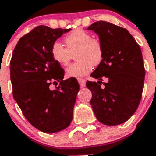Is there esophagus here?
<instances>
[{"mask_svg": "<svg viewBox=\"0 0 156 156\" xmlns=\"http://www.w3.org/2000/svg\"><path fill=\"white\" fill-rule=\"evenodd\" d=\"M78 82H79L80 87H82V88L84 87L85 83H86V81H85L84 79H81V78H79V79H78Z\"/></svg>", "mask_w": 156, "mask_h": 156, "instance_id": "obj_1", "label": "esophagus"}]
</instances>
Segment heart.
Wrapping results in <instances>:
<instances>
[{
    "instance_id": "obj_1",
    "label": "heart",
    "mask_w": 156,
    "mask_h": 156,
    "mask_svg": "<svg viewBox=\"0 0 156 156\" xmlns=\"http://www.w3.org/2000/svg\"><path fill=\"white\" fill-rule=\"evenodd\" d=\"M65 48L58 42L54 43L51 54L53 60L60 66H67L76 53V62L73 63L66 69L68 77L80 78L87 75L94 66L100 65L104 57V49L101 41L91 38L87 31L77 29L65 37Z\"/></svg>"
}]
</instances>
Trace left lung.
<instances>
[{
  "instance_id": "left-lung-1",
  "label": "left lung",
  "mask_w": 156,
  "mask_h": 156,
  "mask_svg": "<svg viewBox=\"0 0 156 156\" xmlns=\"http://www.w3.org/2000/svg\"><path fill=\"white\" fill-rule=\"evenodd\" d=\"M87 30L98 35L104 49L102 62L90 76L108 80L103 87L101 81L87 82L90 105L100 122L121 124L133 115L141 99L145 70L140 46L126 29L108 22H96Z\"/></svg>"
}]
</instances>
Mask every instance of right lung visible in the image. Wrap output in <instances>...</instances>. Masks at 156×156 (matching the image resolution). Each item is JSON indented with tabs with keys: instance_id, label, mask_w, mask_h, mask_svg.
<instances>
[{
	"instance_id": "1",
	"label": "right lung",
	"mask_w": 156,
	"mask_h": 156,
	"mask_svg": "<svg viewBox=\"0 0 156 156\" xmlns=\"http://www.w3.org/2000/svg\"><path fill=\"white\" fill-rule=\"evenodd\" d=\"M71 29L39 26L21 37L10 62L13 98L32 126L44 133L69 126L80 90L74 78L64 80V69L54 61L53 44ZM55 85V90L50 86Z\"/></svg>"
}]
</instances>
